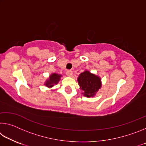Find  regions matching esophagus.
Returning a JSON list of instances; mask_svg holds the SVG:
<instances>
[{"instance_id":"esophagus-1","label":"esophagus","mask_w":146,"mask_h":146,"mask_svg":"<svg viewBox=\"0 0 146 146\" xmlns=\"http://www.w3.org/2000/svg\"><path fill=\"white\" fill-rule=\"evenodd\" d=\"M66 75H67V76H71L73 75L72 71H71V70L67 71H66Z\"/></svg>"}]
</instances>
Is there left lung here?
Here are the masks:
<instances>
[{
	"instance_id": "1",
	"label": "left lung",
	"mask_w": 146,
	"mask_h": 146,
	"mask_svg": "<svg viewBox=\"0 0 146 146\" xmlns=\"http://www.w3.org/2000/svg\"><path fill=\"white\" fill-rule=\"evenodd\" d=\"M100 78L90 71H86L79 75L78 82L84 95L87 97H93L101 87Z\"/></svg>"
}]
</instances>
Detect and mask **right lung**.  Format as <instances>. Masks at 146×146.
Returning a JSON list of instances; mask_svg holds the SVG:
<instances>
[{"instance_id": "right-lung-1", "label": "right lung", "mask_w": 146, "mask_h": 146, "mask_svg": "<svg viewBox=\"0 0 146 146\" xmlns=\"http://www.w3.org/2000/svg\"><path fill=\"white\" fill-rule=\"evenodd\" d=\"M60 76L61 75H58V74H56V73L52 74V75L50 76V77H49V80L46 81V82L45 84L46 86L48 88L53 87L54 85L56 84L58 82V81L60 80Z\"/></svg>"}]
</instances>
